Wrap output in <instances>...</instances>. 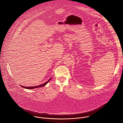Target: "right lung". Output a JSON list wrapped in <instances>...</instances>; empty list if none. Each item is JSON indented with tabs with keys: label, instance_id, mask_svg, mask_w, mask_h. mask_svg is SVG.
<instances>
[{
	"label": "right lung",
	"instance_id": "add662e5",
	"mask_svg": "<svg viewBox=\"0 0 123 123\" xmlns=\"http://www.w3.org/2000/svg\"><path fill=\"white\" fill-rule=\"evenodd\" d=\"M51 78H50L48 80L47 82H46L45 83H44V84H42V85H39V86H29V87H26V86H21L22 87H24V88H27V89H34V88H37V87H43V86H45V85L47 84V83H48V82L50 80V79H51Z\"/></svg>",
	"mask_w": 123,
	"mask_h": 123
}]
</instances>
